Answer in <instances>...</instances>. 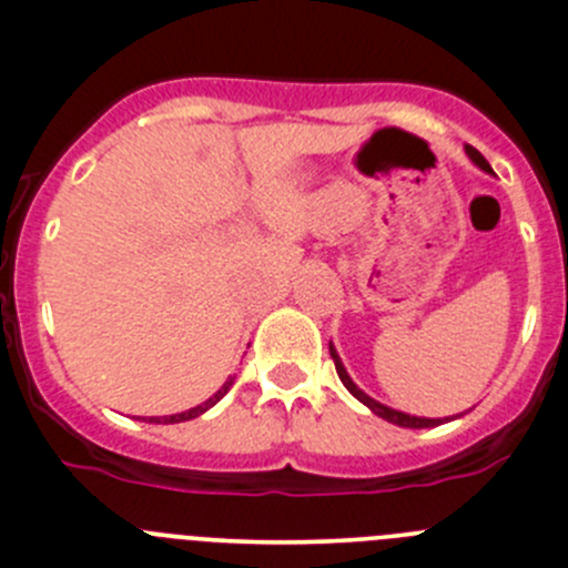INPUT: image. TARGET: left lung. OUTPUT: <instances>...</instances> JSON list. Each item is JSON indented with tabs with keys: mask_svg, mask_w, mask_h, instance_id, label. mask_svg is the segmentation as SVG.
Wrapping results in <instances>:
<instances>
[{
	"mask_svg": "<svg viewBox=\"0 0 568 568\" xmlns=\"http://www.w3.org/2000/svg\"><path fill=\"white\" fill-rule=\"evenodd\" d=\"M464 151H467L469 162H473L475 168H480V170H484V173H491L489 162H486V159L480 156V153L475 151V148L464 145ZM329 354H332V359H335V368H337V376H341L343 387H346V390L352 393L354 398L359 400V404H365V406H368V409L374 412V415H379L382 420L393 423V426H400V428H434V426H443V423L448 420V417H417V415H406V412H398V409H393V406H385V404H379V400H376V398H371L368 393H363V390H359L357 385H354V379H352V376H348L346 365H343L341 354H337V348L332 346V343H329Z\"/></svg>",
	"mask_w": 568,
	"mask_h": 568,
	"instance_id": "1",
	"label": "left lung"
}]
</instances>
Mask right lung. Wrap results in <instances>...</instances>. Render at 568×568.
<instances>
[{
    "label": "right lung",
    "mask_w": 568,
    "mask_h": 568,
    "mask_svg": "<svg viewBox=\"0 0 568 568\" xmlns=\"http://www.w3.org/2000/svg\"><path fill=\"white\" fill-rule=\"evenodd\" d=\"M233 387V376L231 379L225 382V385L220 387V390H216L214 395H211L209 400H203V404H197V406H192V409H186V412H178V415H164V417H145V423H164V426H168V423H183V420H192V417H200L203 415V412H209L211 406L216 404V400H222L227 395V390H231Z\"/></svg>",
    "instance_id": "1"
}]
</instances>
